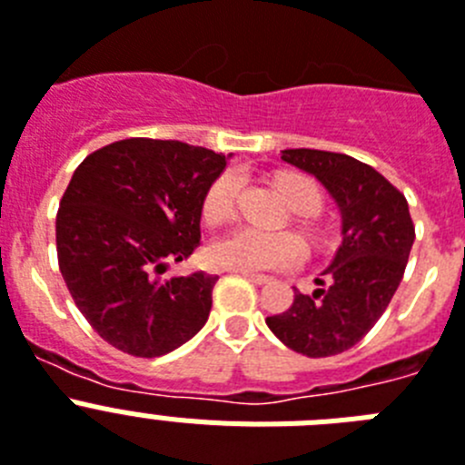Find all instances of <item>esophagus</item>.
Listing matches in <instances>:
<instances>
[{
  "label": "esophagus",
  "instance_id": "1",
  "mask_svg": "<svg viewBox=\"0 0 465 465\" xmlns=\"http://www.w3.org/2000/svg\"><path fill=\"white\" fill-rule=\"evenodd\" d=\"M235 272H240L242 277H247V280H252L253 284H268V282H271V277H268V275H259V272H247V271H235Z\"/></svg>",
  "mask_w": 465,
  "mask_h": 465
}]
</instances>
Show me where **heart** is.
<instances>
[{
	"mask_svg": "<svg viewBox=\"0 0 465 465\" xmlns=\"http://www.w3.org/2000/svg\"><path fill=\"white\" fill-rule=\"evenodd\" d=\"M277 194L284 204L296 213H315L322 204V194L315 181L299 176V173H280L272 181ZM237 193H240V176L232 172L218 176L212 183L209 193L202 204V216L209 225H221L232 218L235 213ZM305 235L312 242H320L324 232L317 225L303 221ZM209 263L223 271H247V272H265V271H287L303 261V244L299 237L289 232H259L253 228H237L228 235L218 237L209 252H206Z\"/></svg>",
	"mask_w": 465,
	"mask_h": 465,
	"instance_id": "heart-1",
	"label": "heart"
}]
</instances>
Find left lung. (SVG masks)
Instances as JSON below:
<instances>
[{"label":"left lung","instance_id":"obj_1","mask_svg":"<svg viewBox=\"0 0 465 465\" xmlns=\"http://www.w3.org/2000/svg\"><path fill=\"white\" fill-rule=\"evenodd\" d=\"M331 193L341 209V247L312 293L293 289L289 311L265 320L272 334L308 357H331L364 339L398 292L414 244L410 206L374 166L327 150H282Z\"/></svg>","mask_w":465,"mask_h":465}]
</instances>
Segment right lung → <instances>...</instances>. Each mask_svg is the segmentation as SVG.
<instances>
[{"label":"right lung","mask_w":465,"mask_h":465,"mask_svg":"<svg viewBox=\"0 0 465 465\" xmlns=\"http://www.w3.org/2000/svg\"><path fill=\"white\" fill-rule=\"evenodd\" d=\"M223 169L213 150L153 138L110 143L74 169L55 213L58 268L117 351L160 357L204 327L218 277L162 272L200 247L202 204Z\"/></svg>","instance_id":"add662e5"}]
</instances>
